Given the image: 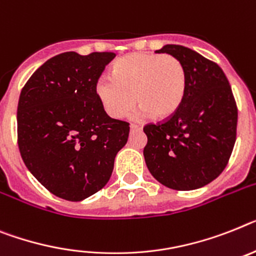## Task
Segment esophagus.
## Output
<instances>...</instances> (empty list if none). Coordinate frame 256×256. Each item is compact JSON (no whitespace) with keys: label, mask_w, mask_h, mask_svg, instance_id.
Masks as SVG:
<instances>
[{"label":"esophagus","mask_w":256,"mask_h":256,"mask_svg":"<svg viewBox=\"0 0 256 256\" xmlns=\"http://www.w3.org/2000/svg\"><path fill=\"white\" fill-rule=\"evenodd\" d=\"M140 126H138V124H130V132H139L140 130Z\"/></svg>","instance_id":"esophagus-1"}]
</instances>
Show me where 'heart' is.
I'll return each instance as SVG.
<instances>
[{"mask_svg":"<svg viewBox=\"0 0 256 256\" xmlns=\"http://www.w3.org/2000/svg\"><path fill=\"white\" fill-rule=\"evenodd\" d=\"M188 87L184 65L162 53H132L112 68V76L96 82L98 102L109 117L121 120L138 102L135 117L168 118L180 108Z\"/></svg>","mask_w":256,"mask_h":256,"instance_id":"obj_1","label":"heart"}]
</instances>
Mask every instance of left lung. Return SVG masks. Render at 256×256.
Returning <instances> with one entry per match:
<instances>
[{
	"label": "left lung",
	"mask_w": 256,
	"mask_h": 256,
	"mask_svg": "<svg viewBox=\"0 0 256 256\" xmlns=\"http://www.w3.org/2000/svg\"><path fill=\"white\" fill-rule=\"evenodd\" d=\"M156 52L184 64L188 87L174 114L143 128L146 164L166 188H203L221 174L233 151L238 118L233 92L220 66L198 52L173 44Z\"/></svg>",
	"instance_id": "1"
}]
</instances>
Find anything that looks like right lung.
I'll use <instances>...</instances> for the list:
<instances>
[{
    "label": "right lung",
    "mask_w": 256,
    "mask_h": 256,
    "mask_svg": "<svg viewBox=\"0 0 256 256\" xmlns=\"http://www.w3.org/2000/svg\"><path fill=\"white\" fill-rule=\"evenodd\" d=\"M116 54L65 52L42 64L18 102V146L32 176L56 196L80 202L104 188L128 124L110 118L96 82Z\"/></svg>",
    "instance_id": "obj_1"
}]
</instances>
